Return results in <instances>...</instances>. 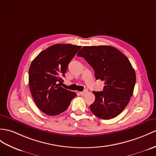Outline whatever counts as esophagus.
I'll use <instances>...</instances> for the list:
<instances>
[{
	"label": "esophagus",
	"instance_id": "obj_1",
	"mask_svg": "<svg viewBox=\"0 0 156 156\" xmlns=\"http://www.w3.org/2000/svg\"><path fill=\"white\" fill-rule=\"evenodd\" d=\"M87 93H88V90H83V91H81V92H79V93H80V94H81V95H82V96L85 95V94Z\"/></svg>",
	"mask_w": 156,
	"mask_h": 156
}]
</instances>
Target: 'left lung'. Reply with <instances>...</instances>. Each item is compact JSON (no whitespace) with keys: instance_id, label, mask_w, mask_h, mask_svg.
<instances>
[{"instance_id":"1","label":"left lung","mask_w":156,"mask_h":156,"mask_svg":"<svg viewBox=\"0 0 156 156\" xmlns=\"http://www.w3.org/2000/svg\"><path fill=\"white\" fill-rule=\"evenodd\" d=\"M93 68L97 79L105 81L103 90L93 91L95 100L90 111L101 119L117 116L126 108L132 96L136 73L127 57L110 45L84 46L77 55Z\"/></svg>"}]
</instances>
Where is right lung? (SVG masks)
<instances>
[{"mask_svg":"<svg viewBox=\"0 0 156 156\" xmlns=\"http://www.w3.org/2000/svg\"><path fill=\"white\" fill-rule=\"evenodd\" d=\"M81 46L57 44L40 52L29 69V87L34 101L47 115L66 111L75 93L60 87L71 60Z\"/></svg>","mask_w":156,"mask_h":156,"instance_id":"add662e5","label":"right lung"}]
</instances>
